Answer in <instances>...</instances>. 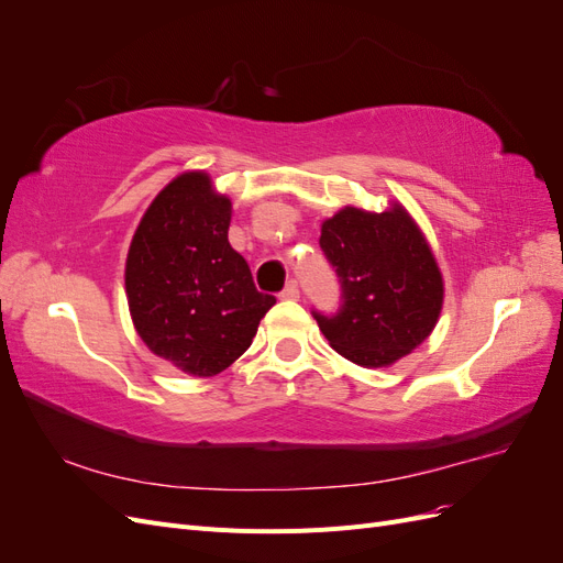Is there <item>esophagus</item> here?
Listing matches in <instances>:
<instances>
[{
  "label": "esophagus",
  "mask_w": 563,
  "mask_h": 563,
  "mask_svg": "<svg viewBox=\"0 0 563 563\" xmlns=\"http://www.w3.org/2000/svg\"><path fill=\"white\" fill-rule=\"evenodd\" d=\"M279 298H284V300H298V298H300V288H298V284H296L294 279L288 282V284L282 288Z\"/></svg>",
  "instance_id": "esophagus-1"
}]
</instances>
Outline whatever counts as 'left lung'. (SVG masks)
<instances>
[{
	"label": "left lung",
	"mask_w": 563,
	"mask_h": 563,
	"mask_svg": "<svg viewBox=\"0 0 563 563\" xmlns=\"http://www.w3.org/2000/svg\"><path fill=\"white\" fill-rule=\"evenodd\" d=\"M319 246L340 282L335 312L312 310L345 360L380 368L416 350L434 329L444 282L434 255L399 203L368 213L343 209L321 225Z\"/></svg>",
	"instance_id": "left-lung-1"
}]
</instances>
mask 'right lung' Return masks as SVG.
<instances>
[{"mask_svg": "<svg viewBox=\"0 0 563 563\" xmlns=\"http://www.w3.org/2000/svg\"><path fill=\"white\" fill-rule=\"evenodd\" d=\"M232 203L207 174H183L150 203L126 258V296L143 343L199 378L242 356L277 302L228 242Z\"/></svg>", "mask_w": 563, "mask_h": 563, "instance_id": "obj_1", "label": "right lung"}]
</instances>
